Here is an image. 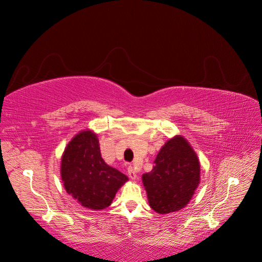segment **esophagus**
I'll return each mask as SVG.
<instances>
[{
	"instance_id": "34e87169",
	"label": "esophagus",
	"mask_w": 262,
	"mask_h": 262,
	"mask_svg": "<svg viewBox=\"0 0 262 262\" xmlns=\"http://www.w3.org/2000/svg\"><path fill=\"white\" fill-rule=\"evenodd\" d=\"M128 175H129V177H130V179H132V180H137V171L134 170V168L133 167H130L128 168Z\"/></svg>"
}]
</instances>
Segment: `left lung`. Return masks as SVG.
<instances>
[{
    "label": "left lung",
    "mask_w": 262,
    "mask_h": 262,
    "mask_svg": "<svg viewBox=\"0 0 262 262\" xmlns=\"http://www.w3.org/2000/svg\"><path fill=\"white\" fill-rule=\"evenodd\" d=\"M200 162L182 136L169 139L158 152L153 169L142 175L149 207L158 214L181 210L200 184Z\"/></svg>",
    "instance_id": "obj_1"
}]
</instances>
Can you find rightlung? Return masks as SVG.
Instances as JSON below:
<instances>
[{
	"instance_id": "right-lung-1",
	"label": "right lung",
	"mask_w": 262,
	"mask_h": 262,
	"mask_svg": "<svg viewBox=\"0 0 262 262\" xmlns=\"http://www.w3.org/2000/svg\"><path fill=\"white\" fill-rule=\"evenodd\" d=\"M61 179L66 191L82 207L93 211L108 208L129 178L102 160L97 134L78 132L61 157Z\"/></svg>"
}]
</instances>
